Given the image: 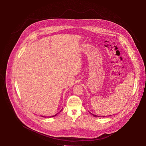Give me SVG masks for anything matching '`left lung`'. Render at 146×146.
I'll return each mask as SVG.
<instances>
[{
  "mask_svg": "<svg viewBox=\"0 0 146 146\" xmlns=\"http://www.w3.org/2000/svg\"><path fill=\"white\" fill-rule=\"evenodd\" d=\"M92 115H93V116H94L95 117H97V116H97V115H93V114H92Z\"/></svg>",
  "mask_w": 146,
  "mask_h": 146,
  "instance_id": "1",
  "label": "left lung"
}]
</instances>
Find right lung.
I'll use <instances>...</instances> for the list:
<instances>
[{
    "mask_svg": "<svg viewBox=\"0 0 146 146\" xmlns=\"http://www.w3.org/2000/svg\"><path fill=\"white\" fill-rule=\"evenodd\" d=\"M57 115V114H56V115H54V116H50V117H54V116H56V115Z\"/></svg>",
    "mask_w": 146,
    "mask_h": 146,
    "instance_id": "obj_1",
    "label": "right lung"
}]
</instances>
